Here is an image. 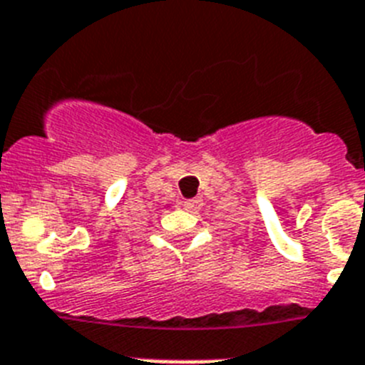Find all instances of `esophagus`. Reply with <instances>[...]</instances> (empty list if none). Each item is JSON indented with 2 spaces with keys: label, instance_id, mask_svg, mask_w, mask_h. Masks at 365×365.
<instances>
[{
  "label": "esophagus",
  "instance_id": "esophagus-1",
  "mask_svg": "<svg viewBox=\"0 0 365 365\" xmlns=\"http://www.w3.org/2000/svg\"><path fill=\"white\" fill-rule=\"evenodd\" d=\"M185 208L188 212H197L201 208V201L199 199H188V201H185Z\"/></svg>",
  "mask_w": 365,
  "mask_h": 365
}]
</instances>
